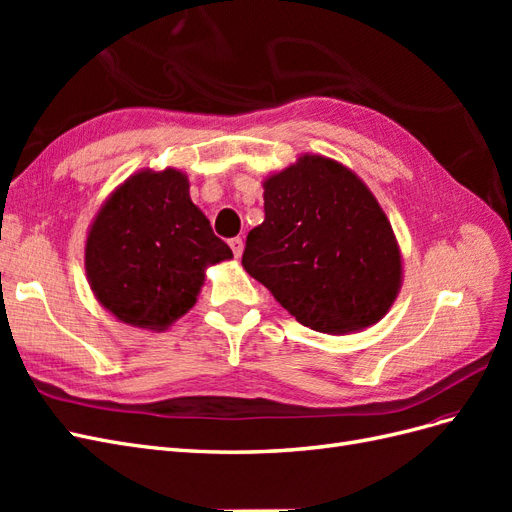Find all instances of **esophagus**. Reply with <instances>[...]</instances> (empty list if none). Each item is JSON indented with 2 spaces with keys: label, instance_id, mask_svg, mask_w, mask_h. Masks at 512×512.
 <instances>
[{
  "label": "esophagus",
  "instance_id": "obj_1",
  "mask_svg": "<svg viewBox=\"0 0 512 512\" xmlns=\"http://www.w3.org/2000/svg\"><path fill=\"white\" fill-rule=\"evenodd\" d=\"M228 245H230L232 254H235L237 258H241V254H243V239H241V237H235V239L228 241Z\"/></svg>",
  "mask_w": 512,
  "mask_h": 512
}]
</instances>
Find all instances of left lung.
<instances>
[{
  "mask_svg": "<svg viewBox=\"0 0 512 512\" xmlns=\"http://www.w3.org/2000/svg\"><path fill=\"white\" fill-rule=\"evenodd\" d=\"M265 220L243 269L303 327L346 335L376 324L401 288V254L376 196L350 168L305 153L269 175Z\"/></svg>",
  "mask_w": 512,
  "mask_h": 512,
  "instance_id": "left-lung-1",
  "label": "left lung"
}]
</instances>
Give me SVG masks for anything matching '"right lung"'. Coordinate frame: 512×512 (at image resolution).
Masks as SVG:
<instances>
[{"label":"right lung","mask_w":512,"mask_h":512,"mask_svg":"<svg viewBox=\"0 0 512 512\" xmlns=\"http://www.w3.org/2000/svg\"><path fill=\"white\" fill-rule=\"evenodd\" d=\"M232 258L190 198L181 170H138L87 232L85 271L98 303L138 329L164 331L194 307L205 269Z\"/></svg>","instance_id":"1"}]
</instances>
